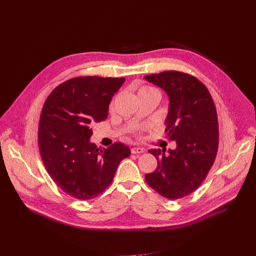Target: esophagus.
Here are the masks:
<instances>
[{
    "mask_svg": "<svg viewBox=\"0 0 256 256\" xmlns=\"http://www.w3.org/2000/svg\"><path fill=\"white\" fill-rule=\"evenodd\" d=\"M130 151L132 154H142L144 152V148H140V147H134V148H132Z\"/></svg>",
    "mask_w": 256,
    "mask_h": 256,
    "instance_id": "esophagus-1",
    "label": "esophagus"
}]
</instances>
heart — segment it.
<instances>
[{
  "label": "heart",
  "mask_w": 256,
  "mask_h": 256,
  "mask_svg": "<svg viewBox=\"0 0 256 256\" xmlns=\"http://www.w3.org/2000/svg\"><path fill=\"white\" fill-rule=\"evenodd\" d=\"M140 92H158V91L156 89L152 88V87H149V86H142V88H140L138 93Z\"/></svg>",
  "instance_id": "obj_1"
}]
</instances>
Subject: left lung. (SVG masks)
<instances>
[{"label":"left lung","instance_id":"left-lung-1","mask_svg":"<svg viewBox=\"0 0 256 256\" xmlns=\"http://www.w3.org/2000/svg\"><path fill=\"white\" fill-rule=\"evenodd\" d=\"M168 96L165 120L167 138L176 142L174 150L151 149L158 161L146 181L159 194L170 200L194 192L212 168L218 144L216 106L208 88L192 75L177 70L144 77Z\"/></svg>","mask_w":256,"mask_h":256}]
</instances>
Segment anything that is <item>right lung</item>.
I'll return each instance as SVG.
<instances>
[{"mask_svg":"<svg viewBox=\"0 0 256 256\" xmlns=\"http://www.w3.org/2000/svg\"><path fill=\"white\" fill-rule=\"evenodd\" d=\"M124 78L79 77L58 85L40 114L38 146L44 164L68 196L87 200L103 192L114 180L120 161L130 155L116 142L97 149L90 138L95 122L106 120L112 98Z\"/></svg>","mask_w":256,"mask_h":256,"instance_id":"1","label":"right lung"}]
</instances>
